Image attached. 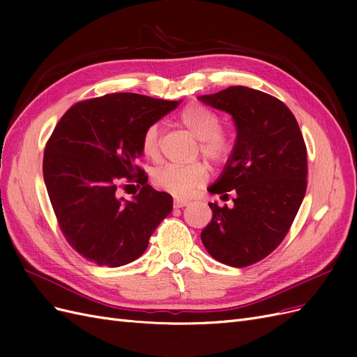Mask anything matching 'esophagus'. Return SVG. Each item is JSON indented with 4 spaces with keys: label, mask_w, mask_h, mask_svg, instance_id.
I'll return each mask as SVG.
<instances>
[{
    "label": "esophagus",
    "mask_w": 357,
    "mask_h": 357,
    "mask_svg": "<svg viewBox=\"0 0 357 357\" xmlns=\"http://www.w3.org/2000/svg\"><path fill=\"white\" fill-rule=\"evenodd\" d=\"M190 202L188 199H180V198H176L174 199V208H183L186 207V205H189Z\"/></svg>",
    "instance_id": "1"
}]
</instances>
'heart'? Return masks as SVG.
<instances>
[{
  "mask_svg": "<svg viewBox=\"0 0 357 357\" xmlns=\"http://www.w3.org/2000/svg\"><path fill=\"white\" fill-rule=\"evenodd\" d=\"M180 123L199 139V152L214 164L228 162L234 152V137L220 128V116L199 102H190L178 114ZM143 153L156 159L160 150V126L152 123L146 128L142 138ZM210 177V168L204 162L190 165L165 164L153 171V183L159 189L176 197H189Z\"/></svg>",
  "mask_w": 357,
  "mask_h": 357,
  "instance_id": "obj_1",
  "label": "heart"
}]
</instances>
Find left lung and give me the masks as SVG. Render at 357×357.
I'll list each match as a JSON object with an SVG mask.
<instances>
[{
	"label": "left lung",
	"instance_id": "1",
	"mask_svg": "<svg viewBox=\"0 0 357 357\" xmlns=\"http://www.w3.org/2000/svg\"><path fill=\"white\" fill-rule=\"evenodd\" d=\"M199 100L234 117L236 143L220 178L208 189L234 205L208 204L201 232L207 252L225 265L262 261L282 244L307 190V146L296 119L275 96L231 86Z\"/></svg>",
	"mask_w": 357,
	"mask_h": 357
}]
</instances>
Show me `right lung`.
<instances>
[{"label": "right lung", "instance_id": "right-lung-1", "mask_svg": "<svg viewBox=\"0 0 357 357\" xmlns=\"http://www.w3.org/2000/svg\"><path fill=\"white\" fill-rule=\"evenodd\" d=\"M178 101L138 93H109L75 102L46 143L43 176L59 228L75 252L96 265L122 266L142 256L172 197L147 183L137 162L146 128ZM139 183L132 202L116 197Z\"/></svg>", "mask_w": 357, "mask_h": 357}]
</instances>
